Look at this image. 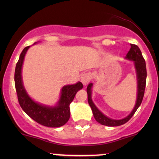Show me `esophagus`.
<instances>
[{
	"label": "esophagus",
	"mask_w": 159,
	"mask_h": 159,
	"mask_svg": "<svg viewBox=\"0 0 159 159\" xmlns=\"http://www.w3.org/2000/svg\"><path fill=\"white\" fill-rule=\"evenodd\" d=\"M91 80V75L89 72H84V74H82L81 77V81L82 82L84 85L86 86L87 84H88L89 82Z\"/></svg>",
	"instance_id": "34e87169"
}]
</instances>
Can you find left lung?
<instances>
[{
	"label": "left lung",
	"instance_id": "obj_1",
	"mask_svg": "<svg viewBox=\"0 0 159 159\" xmlns=\"http://www.w3.org/2000/svg\"><path fill=\"white\" fill-rule=\"evenodd\" d=\"M125 59L134 61V66L137 75V89H138L135 105H134V107L133 108L132 112L127 116L121 120H114L105 116L96 107L92 100V87L93 86V83L89 84L87 87L88 103L92 109L93 116L95 120L102 125H107V126H118V125H123L127 123L138 110L142 102V100H143L146 87V80H147V68H146L145 61H144L142 53L138 45L131 44V48L126 54Z\"/></svg>",
	"mask_w": 159,
	"mask_h": 159
}]
</instances>
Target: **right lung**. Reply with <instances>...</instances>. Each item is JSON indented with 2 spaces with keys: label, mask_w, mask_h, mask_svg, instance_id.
I'll use <instances>...</instances> for the list:
<instances>
[{
  "label": "right lung",
  "mask_w": 159,
  "mask_h": 159,
  "mask_svg": "<svg viewBox=\"0 0 159 159\" xmlns=\"http://www.w3.org/2000/svg\"><path fill=\"white\" fill-rule=\"evenodd\" d=\"M29 48L30 46H27L23 49L16 66L14 79L19 105L23 111L38 123L47 127H61L68 122L70 117L69 105L73 101L78 91L83 88V84L78 81L75 84L63 86L61 97L55 106L45 105L33 100L24 87L21 76L24 59Z\"/></svg>",
  "instance_id": "obj_1"
}]
</instances>
